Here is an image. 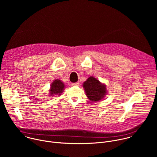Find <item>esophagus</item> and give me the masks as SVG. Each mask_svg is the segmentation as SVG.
<instances>
[{
    "label": "esophagus",
    "mask_w": 157,
    "mask_h": 157,
    "mask_svg": "<svg viewBox=\"0 0 157 157\" xmlns=\"http://www.w3.org/2000/svg\"><path fill=\"white\" fill-rule=\"evenodd\" d=\"M73 86H79V83L78 82H74V83H72L71 84Z\"/></svg>",
    "instance_id": "esophagus-1"
}]
</instances>
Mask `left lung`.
<instances>
[{"label":"left lung","mask_w":157,"mask_h":157,"mask_svg":"<svg viewBox=\"0 0 157 157\" xmlns=\"http://www.w3.org/2000/svg\"><path fill=\"white\" fill-rule=\"evenodd\" d=\"M83 87L87 98L91 101H99L103 99L106 93L105 86L92 76L84 82Z\"/></svg>","instance_id":"8db88e82"}]
</instances>
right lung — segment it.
I'll return each instance as SVG.
<instances>
[{
    "mask_svg": "<svg viewBox=\"0 0 157 157\" xmlns=\"http://www.w3.org/2000/svg\"><path fill=\"white\" fill-rule=\"evenodd\" d=\"M64 87V84L60 80H55L52 84L51 89L50 90V94H60L63 92Z\"/></svg>",
    "mask_w": 157,
    "mask_h": 157,
    "instance_id": "right-lung-1",
    "label": "right lung"
}]
</instances>
